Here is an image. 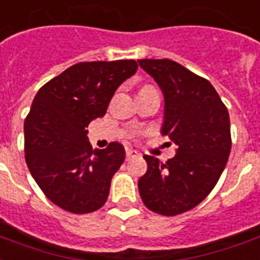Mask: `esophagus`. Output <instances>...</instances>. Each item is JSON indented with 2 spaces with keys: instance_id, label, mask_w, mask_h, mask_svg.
<instances>
[{
  "instance_id": "obj_1",
  "label": "esophagus",
  "mask_w": 260,
  "mask_h": 260,
  "mask_svg": "<svg viewBox=\"0 0 260 260\" xmlns=\"http://www.w3.org/2000/svg\"><path fill=\"white\" fill-rule=\"evenodd\" d=\"M137 156V151L132 150V148H127L126 150V159H130V158H134Z\"/></svg>"
}]
</instances>
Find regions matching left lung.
I'll use <instances>...</instances> for the list:
<instances>
[{"label": "left lung", "mask_w": 260, "mask_h": 260, "mask_svg": "<svg viewBox=\"0 0 260 260\" xmlns=\"http://www.w3.org/2000/svg\"><path fill=\"white\" fill-rule=\"evenodd\" d=\"M165 96L162 136L178 145L167 162L144 155L148 169L139 180L147 209L156 214L178 215L209 196L231 152L227 106L209 81L168 58L139 60Z\"/></svg>", "instance_id": "8db88e82"}]
</instances>
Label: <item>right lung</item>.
Wrapping results in <instances>:
<instances>
[{"label":"right lung","instance_id":"1","mask_svg":"<svg viewBox=\"0 0 260 260\" xmlns=\"http://www.w3.org/2000/svg\"><path fill=\"white\" fill-rule=\"evenodd\" d=\"M136 60L74 64L46 82L25 119V159L33 179L60 209L86 214L101 209L124 161L120 143L92 150L85 127L104 117L115 91L136 74Z\"/></svg>","mask_w":260,"mask_h":260}]
</instances>
